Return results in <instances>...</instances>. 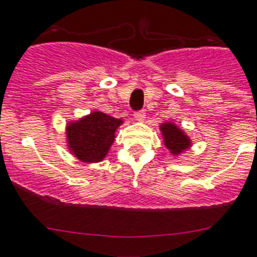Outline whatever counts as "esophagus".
Here are the masks:
<instances>
[{"label": "esophagus", "mask_w": 257, "mask_h": 257, "mask_svg": "<svg viewBox=\"0 0 257 257\" xmlns=\"http://www.w3.org/2000/svg\"><path fill=\"white\" fill-rule=\"evenodd\" d=\"M134 118L137 119V120H139V122H143V120H145V118H146V112L143 111V110H139V111H135Z\"/></svg>", "instance_id": "34e87169"}]
</instances>
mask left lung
Returning a JSON list of instances; mask_svg holds the SVG:
<instances>
[{
  "mask_svg": "<svg viewBox=\"0 0 257 257\" xmlns=\"http://www.w3.org/2000/svg\"><path fill=\"white\" fill-rule=\"evenodd\" d=\"M161 131L163 135L164 146L167 147L168 151L178 157L179 154L186 151L191 147V139L188 135L184 134V131L178 127L175 123L166 122L161 124Z\"/></svg>",
  "mask_w": 257,
  "mask_h": 257,
  "instance_id": "1",
  "label": "left lung"
}]
</instances>
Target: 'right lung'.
Returning a JSON list of instances; mask_svg holds the SVG:
<instances>
[{
    "label": "right lung",
    "instance_id": "obj_1",
    "mask_svg": "<svg viewBox=\"0 0 257 257\" xmlns=\"http://www.w3.org/2000/svg\"><path fill=\"white\" fill-rule=\"evenodd\" d=\"M123 123L102 111H93L79 120L67 123V146L73 155L85 162L103 161L115 141V131Z\"/></svg>",
    "mask_w": 257,
    "mask_h": 257
}]
</instances>
